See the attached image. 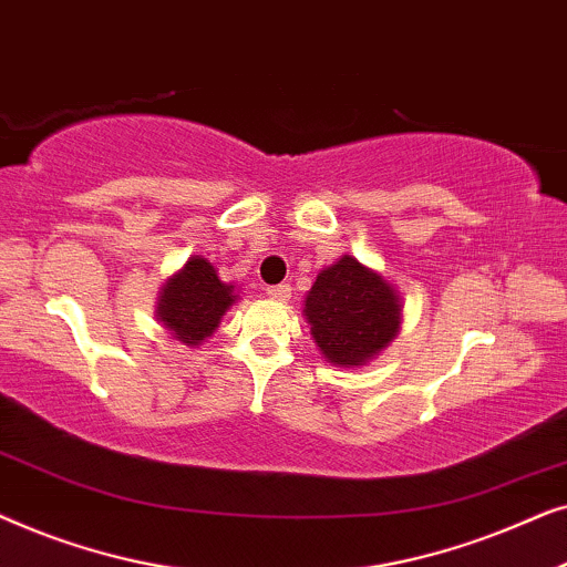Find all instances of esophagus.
Returning a JSON list of instances; mask_svg holds the SVG:
<instances>
[{
	"label": "esophagus",
	"mask_w": 567,
	"mask_h": 567,
	"mask_svg": "<svg viewBox=\"0 0 567 567\" xmlns=\"http://www.w3.org/2000/svg\"><path fill=\"white\" fill-rule=\"evenodd\" d=\"M268 299L274 301H289L291 297V286L289 284H276V286H266Z\"/></svg>",
	"instance_id": "1"
}]
</instances>
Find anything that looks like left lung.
<instances>
[{"mask_svg":"<svg viewBox=\"0 0 567 567\" xmlns=\"http://www.w3.org/2000/svg\"><path fill=\"white\" fill-rule=\"evenodd\" d=\"M305 320L330 367L361 369L402 328V297L379 270L343 255L317 274L307 291Z\"/></svg>","mask_w":567,"mask_h":567,"instance_id":"left-lung-1","label":"left lung"}]
</instances>
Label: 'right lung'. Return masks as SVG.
Instances as JSON below:
<instances>
[{
	"label": "right lung",
	"instance_id": "obj_1",
	"mask_svg": "<svg viewBox=\"0 0 567 567\" xmlns=\"http://www.w3.org/2000/svg\"><path fill=\"white\" fill-rule=\"evenodd\" d=\"M237 299L235 284H224L214 262L204 255H193L181 270L165 278L154 301V317L175 340L196 348L214 336Z\"/></svg>",
	"mask_w": 567,
	"mask_h": 567
}]
</instances>
